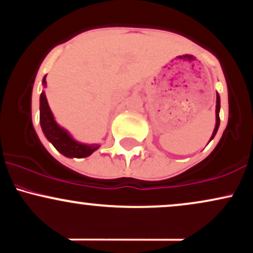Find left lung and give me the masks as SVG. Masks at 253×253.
Wrapping results in <instances>:
<instances>
[{
    "mask_svg": "<svg viewBox=\"0 0 253 253\" xmlns=\"http://www.w3.org/2000/svg\"><path fill=\"white\" fill-rule=\"evenodd\" d=\"M219 110H220V97H219V95L216 94V125H215V128H214V132H213V135H211V139L214 138V136H215V134H216V132H217V128H219V125H220V117H219Z\"/></svg>",
    "mask_w": 253,
    "mask_h": 253,
    "instance_id": "1",
    "label": "left lung"
}]
</instances>
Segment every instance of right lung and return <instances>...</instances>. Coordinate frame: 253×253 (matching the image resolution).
<instances>
[{
  "label": "right lung",
  "instance_id": "right-lung-1",
  "mask_svg": "<svg viewBox=\"0 0 253 253\" xmlns=\"http://www.w3.org/2000/svg\"><path fill=\"white\" fill-rule=\"evenodd\" d=\"M42 83L46 84L45 77H43ZM40 125H42V132L46 138L65 157L84 158L98 149V145H84L77 143L68 134L66 130L58 126L54 121L53 115H52L47 98L43 91L40 95Z\"/></svg>",
  "mask_w": 253,
  "mask_h": 253
}]
</instances>
